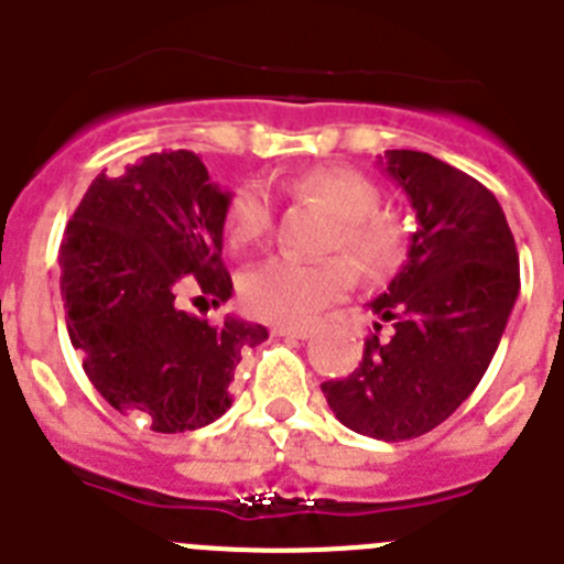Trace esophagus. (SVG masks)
I'll use <instances>...</instances> for the list:
<instances>
[{
	"label": "esophagus",
	"mask_w": 564,
	"mask_h": 564,
	"mask_svg": "<svg viewBox=\"0 0 564 564\" xmlns=\"http://www.w3.org/2000/svg\"><path fill=\"white\" fill-rule=\"evenodd\" d=\"M275 336H289V339H308L314 334L312 325H275L272 328Z\"/></svg>",
	"instance_id": "34e87169"
}]
</instances>
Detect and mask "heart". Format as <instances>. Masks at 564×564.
I'll return each instance as SVG.
<instances>
[{
    "mask_svg": "<svg viewBox=\"0 0 564 564\" xmlns=\"http://www.w3.org/2000/svg\"><path fill=\"white\" fill-rule=\"evenodd\" d=\"M281 186L294 197L323 203L336 217L325 239V250L345 252L365 275H383L398 261L403 247L401 223L378 210L381 192L367 175L354 170H312L306 175L283 177ZM275 208L264 186L250 183L239 188L228 208V236L234 245H252L272 230ZM354 286V267L341 256L323 261H297L275 256L245 272L241 300L247 312L267 323H308L328 303Z\"/></svg>",
    "mask_w": 564,
    "mask_h": 564,
    "instance_id": "obj_1",
    "label": "heart"
}]
</instances>
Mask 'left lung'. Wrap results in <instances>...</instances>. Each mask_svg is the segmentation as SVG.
I'll list each match as a JSON object with an SVG mask.
<instances>
[{
  "label": "left lung",
  "instance_id": "1",
  "mask_svg": "<svg viewBox=\"0 0 564 564\" xmlns=\"http://www.w3.org/2000/svg\"><path fill=\"white\" fill-rule=\"evenodd\" d=\"M417 214L406 264L370 303L392 336H367L359 367L323 392L341 425L383 442L429 434L470 398L520 292L514 236L496 194L429 152L383 161Z\"/></svg>",
  "mask_w": 564,
  "mask_h": 564
}]
</instances>
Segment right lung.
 <instances>
[{"label": "right lung", "instance_id": "obj_1", "mask_svg": "<svg viewBox=\"0 0 564 564\" xmlns=\"http://www.w3.org/2000/svg\"><path fill=\"white\" fill-rule=\"evenodd\" d=\"M230 194L194 152L163 150L97 175L61 241L68 339L105 401L158 434L203 429L230 409V381L264 325H210L177 306L181 289L219 306Z\"/></svg>", "mask_w": 564, "mask_h": 564}]
</instances>
